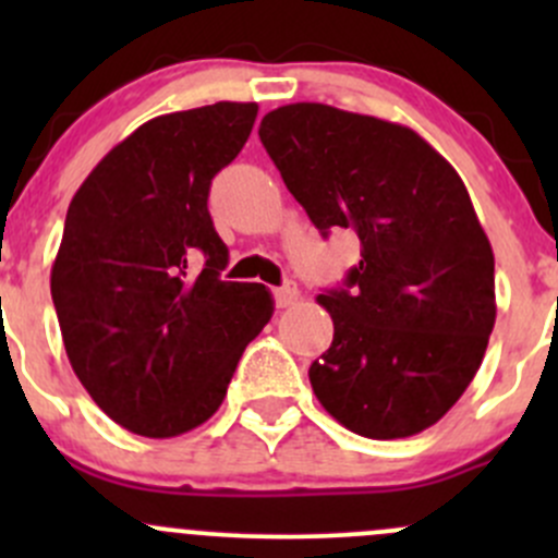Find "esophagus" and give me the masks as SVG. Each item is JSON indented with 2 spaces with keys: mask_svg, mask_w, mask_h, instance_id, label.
<instances>
[{
  "mask_svg": "<svg viewBox=\"0 0 558 558\" xmlns=\"http://www.w3.org/2000/svg\"><path fill=\"white\" fill-rule=\"evenodd\" d=\"M300 302V289L294 283H286L280 289H275V305L278 307H291Z\"/></svg>",
  "mask_w": 558,
  "mask_h": 558,
  "instance_id": "1",
  "label": "esophagus"
}]
</instances>
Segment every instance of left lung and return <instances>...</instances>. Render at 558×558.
<instances>
[{"instance_id":"obj_1","label":"left lung","mask_w":558,"mask_h":558,"mask_svg":"<svg viewBox=\"0 0 558 558\" xmlns=\"http://www.w3.org/2000/svg\"><path fill=\"white\" fill-rule=\"evenodd\" d=\"M258 137L315 229L362 243L345 289L318 294L335 340L311 364L315 397L369 440L429 429L497 320L494 251L459 172L413 129L320 102L267 112Z\"/></svg>"}]
</instances>
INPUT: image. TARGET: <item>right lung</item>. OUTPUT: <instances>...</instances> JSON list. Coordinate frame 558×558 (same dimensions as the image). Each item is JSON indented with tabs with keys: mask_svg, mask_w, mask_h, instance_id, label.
<instances>
[{
	"mask_svg": "<svg viewBox=\"0 0 558 558\" xmlns=\"http://www.w3.org/2000/svg\"><path fill=\"white\" fill-rule=\"evenodd\" d=\"M256 112L216 102L150 118L66 210L50 269L61 340L94 402L140 437L205 424L272 318L262 283L221 280L229 251L207 210L213 178L243 150Z\"/></svg>",
	"mask_w": 558,
	"mask_h": 558,
	"instance_id": "right-lung-1",
	"label": "right lung"
}]
</instances>
